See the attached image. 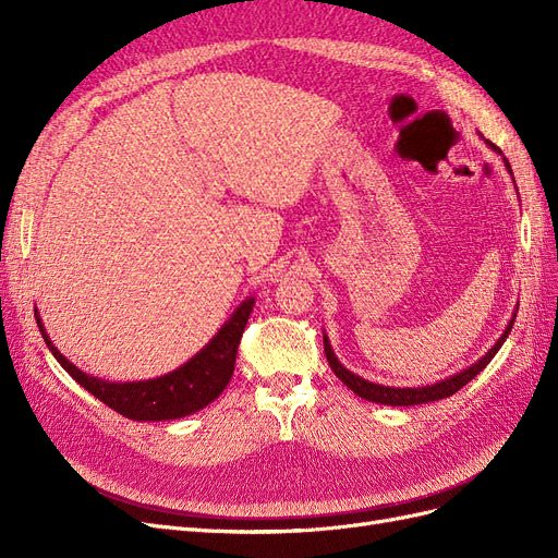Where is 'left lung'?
<instances>
[{
	"mask_svg": "<svg viewBox=\"0 0 558 558\" xmlns=\"http://www.w3.org/2000/svg\"><path fill=\"white\" fill-rule=\"evenodd\" d=\"M486 144L492 146V148L496 150V154L502 156V150H500L496 144H492V142H486ZM502 162H505V167H508V172L512 174V167H510L508 158H502ZM514 318H517V316H512L510 326L505 328V332L500 335V340H498L492 349H488L477 363H472L470 367L461 369V373L451 375L449 379H442V381H437V384H428V386H416V388L381 386V384L367 381V379H363V377H359V375L349 373V369H347L340 361H337V356L332 353L330 342H328L326 335H324V351H326V359H328V363H330V367H332V373H335L337 377H340V379L351 388L353 393L365 398V400H369V402L391 404V408H408V404H424V402H433V400H442V398L453 396L456 391H461V388H463L468 381L475 379V377L482 373V369H484L488 363H492V359L496 356L498 349L502 347V342L508 340V335H510V330H512V326H514Z\"/></svg>",
	"mask_w": 558,
	"mask_h": 558,
	"instance_id": "1",
	"label": "left lung"
}]
</instances>
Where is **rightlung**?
I'll use <instances>...</instances> for the list:
<instances>
[{
	"label": "right lung",
	"mask_w": 558,
	"mask_h": 558,
	"mask_svg": "<svg viewBox=\"0 0 558 558\" xmlns=\"http://www.w3.org/2000/svg\"><path fill=\"white\" fill-rule=\"evenodd\" d=\"M253 302L256 300L246 298L226 320V326L211 337L209 344L197 351L189 363L177 367L174 373H167L158 379L125 384L105 381L81 373V369L66 361L53 347V342H50V337L46 335V328L39 318V312H35V316L50 353H53L56 361L86 388L88 393L109 404L113 412L123 414L132 421H170L207 408L211 400L223 393V388L228 386L234 373V359H238V347L246 328V320L253 312Z\"/></svg>",
	"instance_id": "right-lung-1"
}]
</instances>
